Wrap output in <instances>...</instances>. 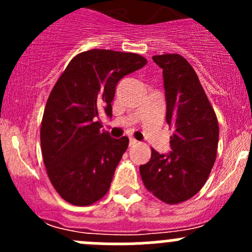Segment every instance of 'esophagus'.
Segmentation results:
<instances>
[{
  "label": "esophagus",
  "mask_w": 252,
  "mask_h": 252,
  "mask_svg": "<svg viewBox=\"0 0 252 252\" xmlns=\"http://www.w3.org/2000/svg\"><path fill=\"white\" fill-rule=\"evenodd\" d=\"M138 140H135V139H130V141H129V145L130 146H135V145H138Z\"/></svg>",
  "instance_id": "34e87169"
}]
</instances>
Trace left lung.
<instances>
[{
	"label": "left lung",
	"instance_id": "obj_1",
	"mask_svg": "<svg viewBox=\"0 0 252 252\" xmlns=\"http://www.w3.org/2000/svg\"><path fill=\"white\" fill-rule=\"evenodd\" d=\"M163 69L166 121L174 128L168 155L151 150L140 166L145 188L168 205L180 204L201 190L211 173L218 147V121L194 68L178 53L157 55Z\"/></svg>",
	"mask_w": 252,
	"mask_h": 252
}]
</instances>
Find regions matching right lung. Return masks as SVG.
<instances>
[{
	"label": "right lung",
	"mask_w": 252,
	"mask_h": 252,
	"mask_svg": "<svg viewBox=\"0 0 252 252\" xmlns=\"http://www.w3.org/2000/svg\"><path fill=\"white\" fill-rule=\"evenodd\" d=\"M146 63L138 53L95 48L75 56L53 86L41 122V151L53 188L69 204L93 205L110 189L129 139L101 130L98 114L112 117L118 81Z\"/></svg>",
	"instance_id": "obj_1"
}]
</instances>
